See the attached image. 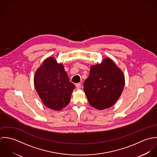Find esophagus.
Returning <instances> with one entry per match:
<instances>
[{
    "instance_id": "34e87169",
    "label": "esophagus",
    "mask_w": 157,
    "mask_h": 157,
    "mask_svg": "<svg viewBox=\"0 0 157 157\" xmlns=\"http://www.w3.org/2000/svg\"><path fill=\"white\" fill-rule=\"evenodd\" d=\"M75 86L77 89H80L81 88V83H78L75 84Z\"/></svg>"
}]
</instances>
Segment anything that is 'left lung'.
Listing matches in <instances>:
<instances>
[{
  "label": "left lung",
  "mask_w": 157,
  "mask_h": 157,
  "mask_svg": "<svg viewBox=\"0 0 157 157\" xmlns=\"http://www.w3.org/2000/svg\"><path fill=\"white\" fill-rule=\"evenodd\" d=\"M124 86L122 71L110 59L92 66L83 89L90 105L103 110L111 107L121 94Z\"/></svg>",
  "instance_id": "obj_1"
}]
</instances>
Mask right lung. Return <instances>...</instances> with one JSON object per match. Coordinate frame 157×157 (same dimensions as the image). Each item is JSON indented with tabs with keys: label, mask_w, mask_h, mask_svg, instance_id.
Instances as JSON below:
<instances>
[{
	"label": "right lung",
	"mask_w": 157,
	"mask_h": 157,
	"mask_svg": "<svg viewBox=\"0 0 157 157\" xmlns=\"http://www.w3.org/2000/svg\"><path fill=\"white\" fill-rule=\"evenodd\" d=\"M34 86L45 106L59 111L69 103L75 85L69 81L62 64L53 57L46 59L34 75Z\"/></svg>",
	"instance_id": "right-lung-1"
}]
</instances>
